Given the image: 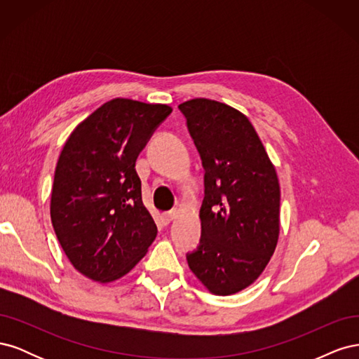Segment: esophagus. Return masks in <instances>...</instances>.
<instances>
[{"mask_svg": "<svg viewBox=\"0 0 359 359\" xmlns=\"http://www.w3.org/2000/svg\"><path fill=\"white\" fill-rule=\"evenodd\" d=\"M177 211L175 210H172V211H168V212H165V214H163V220H165L166 223H169V222H172L173 219H175V217H177Z\"/></svg>", "mask_w": 359, "mask_h": 359, "instance_id": "obj_1", "label": "esophagus"}]
</instances>
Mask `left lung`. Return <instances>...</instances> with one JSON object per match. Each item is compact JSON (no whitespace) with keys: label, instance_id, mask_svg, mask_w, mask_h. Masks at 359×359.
Masks as SVG:
<instances>
[{"label":"left lung","instance_id":"1","mask_svg":"<svg viewBox=\"0 0 359 359\" xmlns=\"http://www.w3.org/2000/svg\"><path fill=\"white\" fill-rule=\"evenodd\" d=\"M205 170L201 241L193 274L215 295H232L262 274L280 231L277 173L248 118L208 99L181 103Z\"/></svg>","mask_w":359,"mask_h":359}]
</instances>
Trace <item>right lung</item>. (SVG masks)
<instances>
[{"label":"right lung","mask_w":359,"mask_h":359,"mask_svg":"<svg viewBox=\"0 0 359 359\" xmlns=\"http://www.w3.org/2000/svg\"><path fill=\"white\" fill-rule=\"evenodd\" d=\"M170 112L166 104L114 99L76 127L61 151L52 226L72 265L91 280L126 276L156 240L135 166Z\"/></svg>","instance_id":"add662e5"}]
</instances>
